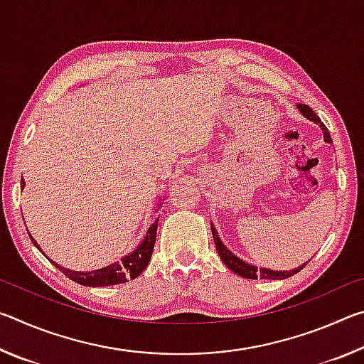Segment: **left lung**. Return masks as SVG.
<instances>
[{"label": "left lung", "mask_w": 364, "mask_h": 364, "mask_svg": "<svg viewBox=\"0 0 364 364\" xmlns=\"http://www.w3.org/2000/svg\"><path fill=\"white\" fill-rule=\"evenodd\" d=\"M297 107H299V110L301 112V115L306 117L308 120L315 122L316 125L321 127L326 143H332L329 130L324 127V123L319 120V117L315 112H313V109L308 107L306 104H299ZM210 228H212V234H213L215 247H217V252H218L220 258H221V260H223V263L226 264V267L232 271V273L242 276V278H247V279H258V278H260V279H286V278H291L292 274L299 273V271L306 264V263H304V264H301V267L295 268L292 271H276V269H268V268H257L255 264H250V263L244 262L239 257L234 255L232 252L228 249L223 242H221V239L218 236L217 230H215V228H213V225H210Z\"/></svg>", "instance_id": "8db88e82"}]
</instances>
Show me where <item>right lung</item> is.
Returning a JSON list of instances; mask_svg holds the SVG:
<instances>
[{
  "instance_id": "add662e5",
  "label": "right lung",
  "mask_w": 364,
  "mask_h": 364,
  "mask_svg": "<svg viewBox=\"0 0 364 364\" xmlns=\"http://www.w3.org/2000/svg\"><path fill=\"white\" fill-rule=\"evenodd\" d=\"M21 184H22V188L26 186L23 178H22ZM157 223H159V218L154 220V223L149 226V230H147V232H146L144 241L141 242L138 247L132 252V254L123 257L120 262H115L112 264H109V267H104L101 269L72 271V269H67L64 267H59L56 262H53V260H49V262H51L59 271H63L67 278H70L72 281H75L82 286L101 287V286L123 284V282H128L130 279L138 278V276L146 269L147 264H149L152 250H154V244H156V237H157ZM28 236H30V232H28ZM30 239H32L35 247L43 254V250L38 247V244H36L35 239L32 236H30Z\"/></svg>"
}]
</instances>
